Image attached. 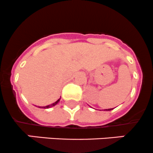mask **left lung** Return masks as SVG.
<instances>
[{
  "mask_svg": "<svg viewBox=\"0 0 153 153\" xmlns=\"http://www.w3.org/2000/svg\"><path fill=\"white\" fill-rule=\"evenodd\" d=\"M113 108H109V109H105V111L106 110V111H110V110H112Z\"/></svg>",
  "mask_w": 153,
  "mask_h": 153,
  "instance_id": "left-lung-1",
  "label": "left lung"
}]
</instances>
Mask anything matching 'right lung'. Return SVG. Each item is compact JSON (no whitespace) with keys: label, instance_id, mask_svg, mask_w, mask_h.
Masks as SVG:
<instances>
[{"label":"right lung","instance_id":"obj_1","mask_svg":"<svg viewBox=\"0 0 153 153\" xmlns=\"http://www.w3.org/2000/svg\"><path fill=\"white\" fill-rule=\"evenodd\" d=\"M59 100H60V99H59L58 100L56 101V102H53V104H51V105H46V106H43V107H39V108H51V107H53V106H54V105H56V104L58 103L59 102Z\"/></svg>","mask_w":153,"mask_h":153}]
</instances>
